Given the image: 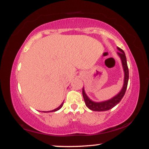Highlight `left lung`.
<instances>
[{
	"instance_id": "8db88e82",
	"label": "left lung",
	"mask_w": 149,
	"mask_h": 149,
	"mask_svg": "<svg viewBox=\"0 0 149 149\" xmlns=\"http://www.w3.org/2000/svg\"><path fill=\"white\" fill-rule=\"evenodd\" d=\"M117 48L119 50V52H118V54L120 56L121 61H122V64L123 66V70L125 72L123 87L121 91L116 96L113 97L111 100L102 102H95L90 100L86 95V94H85L84 89L83 88V96L85 102V105L90 110L95 111H108L109 109H111L112 108H113L120 102L123 97L125 95V93L126 92V89H127V87L128 79H129V70H128L127 59H126L125 54L124 51L122 49L120 48V47H117Z\"/></svg>"
}]
</instances>
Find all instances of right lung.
<instances>
[{"instance_id":"obj_1","label":"right lung","mask_w":149,"mask_h":149,"mask_svg":"<svg viewBox=\"0 0 149 149\" xmlns=\"http://www.w3.org/2000/svg\"><path fill=\"white\" fill-rule=\"evenodd\" d=\"M62 106H63V103H62V104H61V105H60V106H59V107H58V108H57V109H54V110L50 111H51V112H52V111H58V110H59V109H61V107H62ZM42 112H47V111H42Z\"/></svg>"}]
</instances>
